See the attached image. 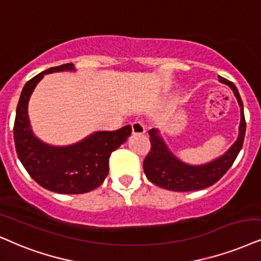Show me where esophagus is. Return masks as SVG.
<instances>
[{"instance_id": "34e87169", "label": "esophagus", "mask_w": 261, "mask_h": 261, "mask_svg": "<svg viewBox=\"0 0 261 261\" xmlns=\"http://www.w3.org/2000/svg\"><path fill=\"white\" fill-rule=\"evenodd\" d=\"M131 127H133L134 135H142L146 133V126H144L141 121H134V123L131 124Z\"/></svg>"}]
</instances>
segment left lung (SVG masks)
Returning <instances> with one entry per match:
<instances>
[{
	"label": "left lung",
	"mask_w": 261,
	"mask_h": 261,
	"mask_svg": "<svg viewBox=\"0 0 261 261\" xmlns=\"http://www.w3.org/2000/svg\"><path fill=\"white\" fill-rule=\"evenodd\" d=\"M219 82L231 88L241 107L240 134L237 141L227 149L225 154L204 165H189L180 161L171 153L159 130L148 131L150 140V151L143 161V170L148 179L155 186L172 191H194L213 186L227 172L236 160L246 135V120L243 103L239 90L232 82L218 75Z\"/></svg>",
	"instance_id": "8db88e82"
}]
</instances>
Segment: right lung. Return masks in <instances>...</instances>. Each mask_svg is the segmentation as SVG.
<instances>
[{
  "label": "right lung",
  "instance_id": "1",
  "mask_svg": "<svg viewBox=\"0 0 261 261\" xmlns=\"http://www.w3.org/2000/svg\"><path fill=\"white\" fill-rule=\"evenodd\" d=\"M73 64H64L35 75L22 89L14 121L15 150L30 176L45 189L59 194H84L96 189L107 177L112 151L118 149L131 135L130 125L115 131H97L78 143L54 147L32 133L28 103L43 75L74 71Z\"/></svg>",
  "mask_w": 261,
  "mask_h": 261
}]
</instances>
